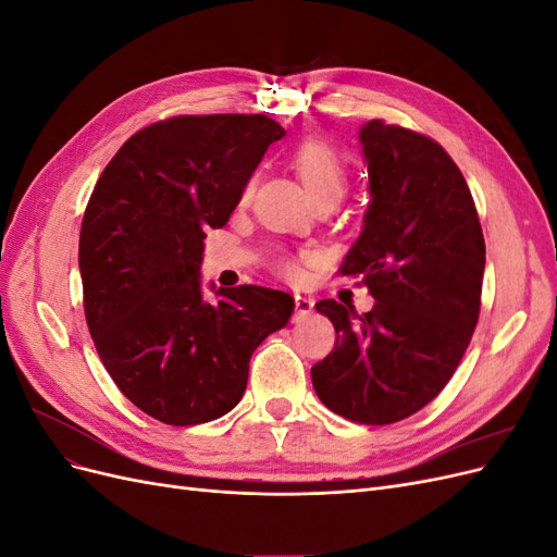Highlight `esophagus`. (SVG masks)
Masks as SVG:
<instances>
[{
	"label": "esophagus",
	"mask_w": 557,
	"mask_h": 557,
	"mask_svg": "<svg viewBox=\"0 0 557 557\" xmlns=\"http://www.w3.org/2000/svg\"><path fill=\"white\" fill-rule=\"evenodd\" d=\"M315 307V299L311 295H295V323H301L307 315L313 313Z\"/></svg>",
	"instance_id": "obj_1"
}]
</instances>
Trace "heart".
<instances>
[{"label": "heart", "mask_w": 557, "mask_h": 557, "mask_svg": "<svg viewBox=\"0 0 557 557\" xmlns=\"http://www.w3.org/2000/svg\"><path fill=\"white\" fill-rule=\"evenodd\" d=\"M295 166L311 197H339L346 190V164L325 141H307L297 148ZM250 190V188H248Z\"/></svg>", "instance_id": "1"}]
</instances>
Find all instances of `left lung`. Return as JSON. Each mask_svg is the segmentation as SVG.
<instances>
[{
  "instance_id": "obj_1",
  "label": "left lung",
  "mask_w": 557,
  "mask_h": 557,
  "mask_svg": "<svg viewBox=\"0 0 557 557\" xmlns=\"http://www.w3.org/2000/svg\"><path fill=\"white\" fill-rule=\"evenodd\" d=\"M369 176L362 232L342 276L362 278L376 299L360 315L334 299L336 346L311 369L320 401L364 425H387L444 391L474 334L485 242L474 199L446 150L411 129L360 127Z\"/></svg>"
}]
</instances>
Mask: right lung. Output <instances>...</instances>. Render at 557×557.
Returning <instances> with one entry per match:
<instances>
[{
  "label": "right lung",
  "instance_id": "obj_1",
  "mask_svg": "<svg viewBox=\"0 0 557 557\" xmlns=\"http://www.w3.org/2000/svg\"><path fill=\"white\" fill-rule=\"evenodd\" d=\"M267 115H178L129 137L99 176L78 269L95 348L121 393L166 425L209 423L244 397L248 362L288 325V293L239 285L205 297L207 230L223 227L267 148Z\"/></svg>",
  "mask_w": 557,
  "mask_h": 557
}]
</instances>
